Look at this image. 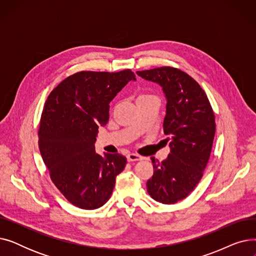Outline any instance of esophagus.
<instances>
[{
	"label": "esophagus",
	"instance_id": "1",
	"mask_svg": "<svg viewBox=\"0 0 256 256\" xmlns=\"http://www.w3.org/2000/svg\"><path fill=\"white\" fill-rule=\"evenodd\" d=\"M126 158H128V162H135V160H141L144 158L141 156L140 154H128Z\"/></svg>",
	"mask_w": 256,
	"mask_h": 256
}]
</instances>
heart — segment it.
Wrapping results in <instances>:
<instances>
[{"instance_id": "b5f03b06", "label": "heart", "mask_w": 256, "mask_h": 256, "mask_svg": "<svg viewBox=\"0 0 256 256\" xmlns=\"http://www.w3.org/2000/svg\"><path fill=\"white\" fill-rule=\"evenodd\" d=\"M141 96H145V94H143V96H140L139 98H141Z\"/></svg>"}]
</instances>
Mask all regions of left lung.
I'll use <instances>...</instances> for the list:
<instances>
[{
  "label": "left lung",
  "mask_w": 256,
  "mask_h": 256,
  "mask_svg": "<svg viewBox=\"0 0 256 256\" xmlns=\"http://www.w3.org/2000/svg\"><path fill=\"white\" fill-rule=\"evenodd\" d=\"M137 74L158 84L167 100L163 126L170 154L162 162L152 158L154 171L147 192L158 202L176 204L204 176L216 132L214 115L204 89L186 72L164 66Z\"/></svg>",
  "instance_id": "obj_1"
}]
</instances>
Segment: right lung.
Wrapping results in <instances>:
<instances>
[{"label": "right lung", "mask_w": 256, "mask_h": 256, "mask_svg": "<svg viewBox=\"0 0 256 256\" xmlns=\"http://www.w3.org/2000/svg\"><path fill=\"white\" fill-rule=\"evenodd\" d=\"M132 80L136 78L130 70L80 72L63 80L44 104L39 150L52 182L80 208L102 206L126 167L124 156H102L96 152L94 144L98 128L109 121L110 102Z\"/></svg>", "instance_id": "add662e5"}]
</instances>
